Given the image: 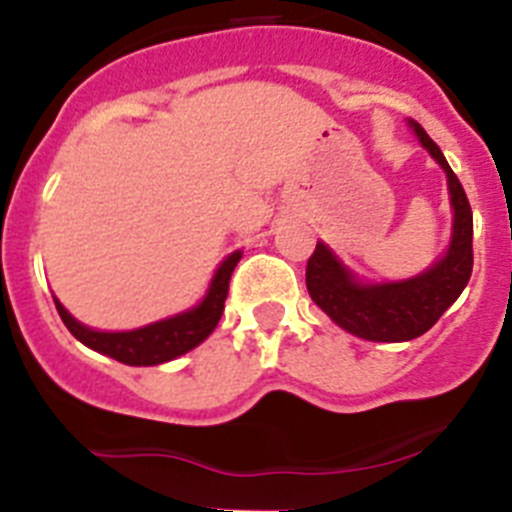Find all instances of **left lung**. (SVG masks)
Masks as SVG:
<instances>
[{"instance_id":"left-lung-1","label":"left lung","mask_w":512,"mask_h":512,"mask_svg":"<svg viewBox=\"0 0 512 512\" xmlns=\"http://www.w3.org/2000/svg\"><path fill=\"white\" fill-rule=\"evenodd\" d=\"M410 125L449 179L454 233L443 259L418 277L387 284L359 282L354 271H348L325 243H318L307 261L305 282L312 302L333 323L366 341L402 343L423 336L454 305L472 277V207L467 192L451 171L449 161L443 158L441 148L418 122L410 120Z\"/></svg>"}]
</instances>
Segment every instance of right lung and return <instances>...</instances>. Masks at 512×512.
<instances>
[{"mask_svg": "<svg viewBox=\"0 0 512 512\" xmlns=\"http://www.w3.org/2000/svg\"><path fill=\"white\" fill-rule=\"evenodd\" d=\"M238 261H241V251L230 253L228 259L220 264L200 305L182 312V315H174V318L146 325V328L125 330V333H104V330H92L87 325H81L76 318H71V312L58 300L56 310L61 315L63 325L71 330V336L79 338L84 346L94 348L99 354L130 366L164 364V361L176 359V356L192 351L194 346H200L215 330L217 320L225 310L230 274H233Z\"/></svg>", "mask_w": 512, "mask_h": 512, "instance_id": "1", "label": "right lung"}]
</instances>
